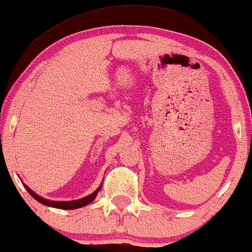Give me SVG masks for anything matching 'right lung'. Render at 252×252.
Listing matches in <instances>:
<instances>
[{"instance_id": "add662e5", "label": "right lung", "mask_w": 252, "mask_h": 252, "mask_svg": "<svg viewBox=\"0 0 252 252\" xmlns=\"http://www.w3.org/2000/svg\"><path fill=\"white\" fill-rule=\"evenodd\" d=\"M26 190L29 192V194L34 198V199H36L38 203L43 204V205H47V206H52V208H56V209H63V210H73V209H78V208H82V206H86L88 205V204L92 203L94 200V198L96 197L97 192L101 190V188L97 189L96 191H94L93 193L90 194V196L85 197V198H81V199H78V200H72V202H52V200H47L44 199V198L37 196L36 193H34L31 189L28 188V186H26Z\"/></svg>"}]
</instances>
